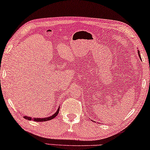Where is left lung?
<instances>
[{
	"label": "left lung",
	"instance_id": "8db88e82",
	"mask_svg": "<svg viewBox=\"0 0 150 150\" xmlns=\"http://www.w3.org/2000/svg\"><path fill=\"white\" fill-rule=\"evenodd\" d=\"M138 54H139V57H140L141 58V56H140V53H139V51H138Z\"/></svg>",
	"mask_w": 150,
	"mask_h": 150
}]
</instances>
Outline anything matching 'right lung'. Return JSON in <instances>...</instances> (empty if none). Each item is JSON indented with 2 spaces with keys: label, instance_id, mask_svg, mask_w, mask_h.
Wrapping results in <instances>:
<instances>
[{
  "label": "right lung",
  "instance_id": "1",
  "mask_svg": "<svg viewBox=\"0 0 150 150\" xmlns=\"http://www.w3.org/2000/svg\"><path fill=\"white\" fill-rule=\"evenodd\" d=\"M59 108L57 109V112H55L54 115H52V116L50 117H45V118H33L32 119L31 117H27V116H24V118L26 119V120H34L35 122H46V121H49V120H52V119H54L55 117H56L57 115L59 113Z\"/></svg>",
  "mask_w": 150,
  "mask_h": 150
}]
</instances>
